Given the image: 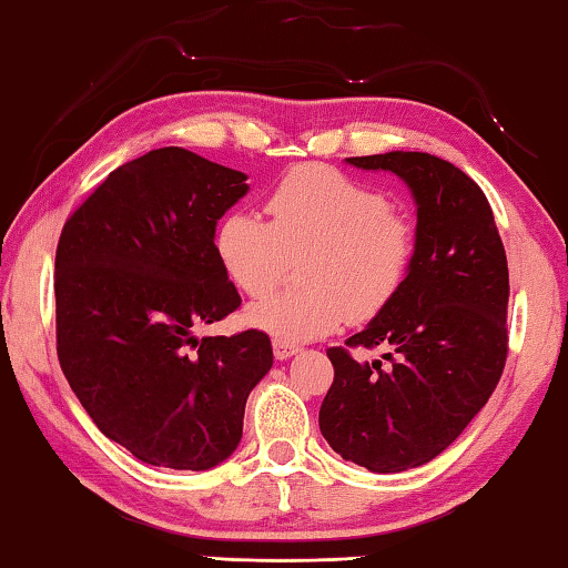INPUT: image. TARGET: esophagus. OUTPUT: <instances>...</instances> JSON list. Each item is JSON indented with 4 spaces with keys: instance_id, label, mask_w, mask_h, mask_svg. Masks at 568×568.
<instances>
[{
    "instance_id": "1",
    "label": "esophagus",
    "mask_w": 568,
    "mask_h": 568,
    "mask_svg": "<svg viewBox=\"0 0 568 568\" xmlns=\"http://www.w3.org/2000/svg\"><path fill=\"white\" fill-rule=\"evenodd\" d=\"M297 351H301V348H297V345L295 343H287V341H273V353H275V358L277 361H287V358H291V355H295Z\"/></svg>"
}]
</instances>
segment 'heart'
Instances as JSON below:
<instances>
[{"mask_svg":"<svg viewBox=\"0 0 568 568\" xmlns=\"http://www.w3.org/2000/svg\"><path fill=\"white\" fill-rule=\"evenodd\" d=\"M271 223L245 210L215 230L225 275L247 297H263L301 257L297 291L277 293L247 311V321L277 341L328 335L348 315L371 321L406 285L418 227L386 192L325 165L287 172L267 195Z\"/></svg>","mask_w":568,"mask_h":568,"instance_id":"obj_1","label":"heart"}]
</instances>
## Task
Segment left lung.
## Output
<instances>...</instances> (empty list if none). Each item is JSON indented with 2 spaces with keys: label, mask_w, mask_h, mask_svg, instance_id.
Returning a JSON list of instances; mask_svg holds the SVG:
<instances>
[{
  "label": "left lung",
  "mask_w": 568,
  "mask_h": 568,
  "mask_svg": "<svg viewBox=\"0 0 568 568\" xmlns=\"http://www.w3.org/2000/svg\"><path fill=\"white\" fill-rule=\"evenodd\" d=\"M390 170L418 205V247L393 303L328 348L333 383L321 434L373 474L428 464L491 398L508 355V265L491 205L464 170L428 152L348 158ZM388 347L389 363L358 364L353 347Z\"/></svg>",
  "instance_id": "obj_1"
}]
</instances>
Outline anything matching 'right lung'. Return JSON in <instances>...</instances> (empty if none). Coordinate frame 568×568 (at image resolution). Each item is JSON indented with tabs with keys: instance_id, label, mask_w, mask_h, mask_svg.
<instances>
[{
	"instance_id": "obj_1",
	"label": "right lung",
	"mask_w": 568,
	"mask_h": 568,
	"mask_svg": "<svg viewBox=\"0 0 568 568\" xmlns=\"http://www.w3.org/2000/svg\"><path fill=\"white\" fill-rule=\"evenodd\" d=\"M245 180L185 148L152 150L112 170L57 243L64 378L94 426L150 466L225 460L273 365L263 331L195 338L243 303L217 261L215 225Z\"/></svg>"
}]
</instances>
